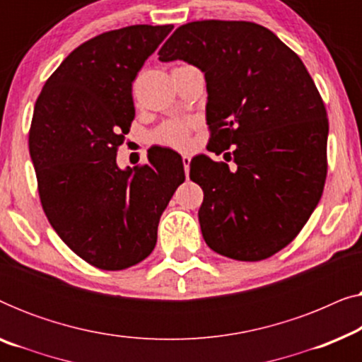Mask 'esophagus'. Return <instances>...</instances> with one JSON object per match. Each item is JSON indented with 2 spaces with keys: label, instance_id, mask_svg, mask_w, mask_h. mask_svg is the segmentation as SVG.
<instances>
[{
  "label": "esophagus",
  "instance_id": "34e87169",
  "mask_svg": "<svg viewBox=\"0 0 362 362\" xmlns=\"http://www.w3.org/2000/svg\"><path fill=\"white\" fill-rule=\"evenodd\" d=\"M189 165H191V158L189 156H182V166H185L186 175L189 173Z\"/></svg>",
  "mask_w": 362,
  "mask_h": 362
}]
</instances>
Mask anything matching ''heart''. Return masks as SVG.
Masks as SVG:
<instances>
[{"mask_svg":"<svg viewBox=\"0 0 362 362\" xmlns=\"http://www.w3.org/2000/svg\"><path fill=\"white\" fill-rule=\"evenodd\" d=\"M191 123L185 120H171L163 123L155 133V140L161 145L173 148H186L189 145Z\"/></svg>","mask_w":362,"mask_h":362,"instance_id":"b5f03b06","label":"heart"}]
</instances>
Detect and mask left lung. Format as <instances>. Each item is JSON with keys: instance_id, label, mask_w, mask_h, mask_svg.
Masks as SVG:
<instances>
[{"instance_id": "8db88e82", "label": "left lung", "mask_w": 362, "mask_h": 362, "mask_svg": "<svg viewBox=\"0 0 362 362\" xmlns=\"http://www.w3.org/2000/svg\"><path fill=\"white\" fill-rule=\"evenodd\" d=\"M158 56L204 72L207 150H230L224 158L235 163L191 160L189 177L204 191L206 244L234 260L269 259L298 235L323 194L328 118L313 78L270 29L249 21L187 23Z\"/></svg>"}]
</instances>
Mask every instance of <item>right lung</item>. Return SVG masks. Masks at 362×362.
I'll list each match as a JSON object with an SVG mask.
<instances>
[{
  "label": "right lung",
  "mask_w": 362,
  "mask_h": 362,
  "mask_svg": "<svg viewBox=\"0 0 362 362\" xmlns=\"http://www.w3.org/2000/svg\"><path fill=\"white\" fill-rule=\"evenodd\" d=\"M173 26L136 24L88 39L39 93L29 155L42 209L69 249L102 270L145 260L158 222L186 180L181 156L150 148L148 165L120 170L117 150L135 118L132 82Z\"/></svg>",
  "instance_id": "add662e5"
}]
</instances>
